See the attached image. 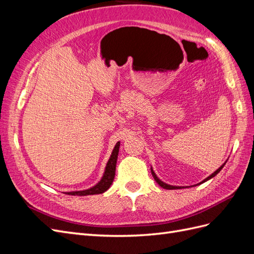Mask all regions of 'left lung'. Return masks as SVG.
<instances>
[{"mask_svg": "<svg viewBox=\"0 0 254 254\" xmlns=\"http://www.w3.org/2000/svg\"><path fill=\"white\" fill-rule=\"evenodd\" d=\"M225 164H226V162L222 164L219 168H217L216 171H215L212 175H210L209 177H207V178H205L204 180H202L200 183H198V184H196V186H199V184H201V183H203V182H205V181H207V180H210V179H212L213 177H215L216 176L221 170H222V167L225 166ZM151 174H152V176H153V178H155V180H156V182L159 184V186L161 187V188H163V189H166V190H177V189H182V188H184V187H175V186H170V184H167V183H165V182H163V181H161L158 177H157V175L155 174V172H153V170H152V167H151Z\"/></svg>", "mask_w": 254, "mask_h": 254, "instance_id": "8db88e82", "label": "left lung"}]
</instances>
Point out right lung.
<instances>
[{
  "label": "right lung",
  "instance_id": "add662e5",
  "mask_svg": "<svg viewBox=\"0 0 254 254\" xmlns=\"http://www.w3.org/2000/svg\"><path fill=\"white\" fill-rule=\"evenodd\" d=\"M120 142L115 144L114 148L112 150L111 156L107 162L105 173L102 177L101 181L96 183L94 187H92L88 190H74V191H66L64 194L72 195V196H87V195H96V194H103L110 188L113 182L114 176H115V167H117V161L119 156V149H120Z\"/></svg>",
  "mask_w": 254,
  "mask_h": 254
}]
</instances>
